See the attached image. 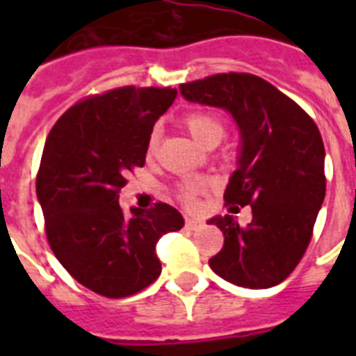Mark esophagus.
<instances>
[{
    "label": "esophagus",
    "instance_id": "34e87169",
    "mask_svg": "<svg viewBox=\"0 0 356 356\" xmlns=\"http://www.w3.org/2000/svg\"><path fill=\"white\" fill-rule=\"evenodd\" d=\"M186 229H190V231H197V229H201V225H203V222L201 220H197V218H186Z\"/></svg>",
    "mask_w": 356,
    "mask_h": 356
}]
</instances>
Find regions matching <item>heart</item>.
<instances>
[{
  "label": "heart",
  "mask_w": 356,
  "mask_h": 356,
  "mask_svg": "<svg viewBox=\"0 0 356 356\" xmlns=\"http://www.w3.org/2000/svg\"><path fill=\"white\" fill-rule=\"evenodd\" d=\"M183 127L190 133V136L197 142V144L205 145V147H214L223 140L225 133H227V125H225V120L216 113H211V111H195V113H190L186 116H183L181 120ZM156 155V133H151V136L147 138V144H145V159L147 161H153ZM200 184L186 183L181 186V200L184 203H194L195 195L200 192Z\"/></svg>",
  "instance_id": "1"
}]
</instances>
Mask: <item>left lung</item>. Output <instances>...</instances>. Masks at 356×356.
<instances>
[{"instance_id":"obj_1","label":"left lung","mask_w":356,"mask_h":356,"mask_svg":"<svg viewBox=\"0 0 356 356\" xmlns=\"http://www.w3.org/2000/svg\"><path fill=\"white\" fill-rule=\"evenodd\" d=\"M188 102L233 114L242 151L223 194L225 205H249L253 220L212 218L223 248L209 260L214 273L243 288L286 279L309 248L325 197V147L320 129L281 90L253 74H216L181 85Z\"/></svg>"}]
</instances>
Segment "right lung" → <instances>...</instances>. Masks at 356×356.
Listing matches in <instances>:
<instances>
[{
    "label": "right lung",
    "mask_w": 356,
    "mask_h": 356,
    "mask_svg": "<svg viewBox=\"0 0 356 356\" xmlns=\"http://www.w3.org/2000/svg\"><path fill=\"white\" fill-rule=\"evenodd\" d=\"M177 96L175 88L122 86L70 107L47 134L36 195L49 248L64 270L111 299L142 292L161 275L155 245L184 225L166 203L147 211L118 203L127 175L145 164L153 125Z\"/></svg>",
    "instance_id": "obj_1"
}]
</instances>
